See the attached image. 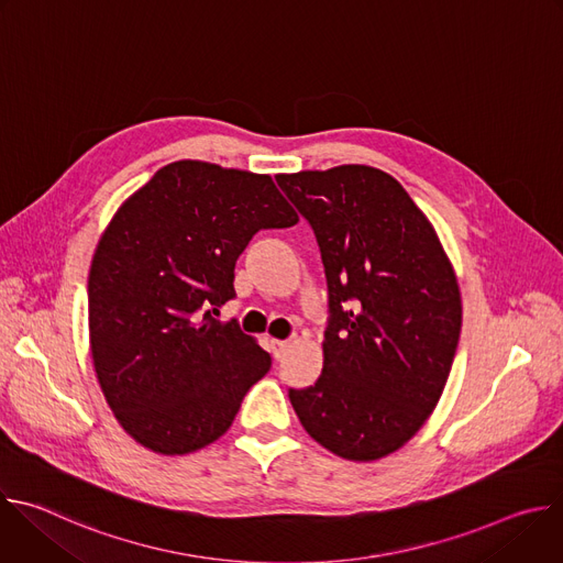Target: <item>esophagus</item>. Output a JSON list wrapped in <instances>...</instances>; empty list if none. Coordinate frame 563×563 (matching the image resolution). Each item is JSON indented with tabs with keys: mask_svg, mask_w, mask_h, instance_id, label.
Segmentation results:
<instances>
[{
	"mask_svg": "<svg viewBox=\"0 0 563 563\" xmlns=\"http://www.w3.org/2000/svg\"><path fill=\"white\" fill-rule=\"evenodd\" d=\"M287 347H289V343H287V341H272V354H274V358H276V361H280V358L285 356Z\"/></svg>",
	"mask_w": 563,
	"mask_h": 563,
	"instance_id": "obj_1",
	"label": "esophagus"
}]
</instances>
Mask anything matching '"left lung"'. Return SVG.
I'll return each instance as SVG.
<instances>
[{"instance_id": "obj_1", "label": "left lung", "mask_w": 563, "mask_h": 563, "mask_svg": "<svg viewBox=\"0 0 563 563\" xmlns=\"http://www.w3.org/2000/svg\"><path fill=\"white\" fill-rule=\"evenodd\" d=\"M309 222L328 280L323 372L289 387L311 439L350 461L406 445L437 408L461 334L439 238L391 176L345 165L276 178Z\"/></svg>"}]
</instances>
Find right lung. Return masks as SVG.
<instances>
[{
  "label": "right lung",
  "instance_id": "right-lung-1",
  "mask_svg": "<svg viewBox=\"0 0 563 563\" xmlns=\"http://www.w3.org/2000/svg\"><path fill=\"white\" fill-rule=\"evenodd\" d=\"M298 216L269 176L180 159L113 216L89 274L98 380L120 426L159 454L196 452L233 423L272 356L218 309L261 229Z\"/></svg>",
  "mask_w": 563,
  "mask_h": 563
}]
</instances>
